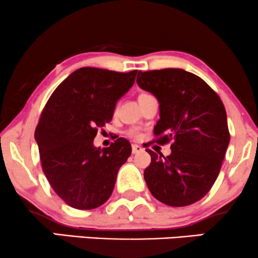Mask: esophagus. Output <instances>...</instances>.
Returning a JSON list of instances; mask_svg holds the SVG:
<instances>
[{
	"mask_svg": "<svg viewBox=\"0 0 258 258\" xmlns=\"http://www.w3.org/2000/svg\"><path fill=\"white\" fill-rule=\"evenodd\" d=\"M143 151H144V149H143L140 145H137V144L132 145V153H135V155H136V153H140Z\"/></svg>",
	"mask_w": 258,
	"mask_h": 258,
	"instance_id": "1",
	"label": "esophagus"
}]
</instances>
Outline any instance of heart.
Returning <instances> with one entry per match:
<instances>
[{
    "mask_svg": "<svg viewBox=\"0 0 258 258\" xmlns=\"http://www.w3.org/2000/svg\"><path fill=\"white\" fill-rule=\"evenodd\" d=\"M142 95H145V94H142ZM128 135L130 136H132V137H138L139 136V133L136 131V130H130L128 131Z\"/></svg>",
    "mask_w": 258,
    "mask_h": 258,
    "instance_id": "obj_1",
    "label": "heart"
}]
</instances>
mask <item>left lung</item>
Instances as JSON below:
<instances>
[{"mask_svg": "<svg viewBox=\"0 0 258 258\" xmlns=\"http://www.w3.org/2000/svg\"><path fill=\"white\" fill-rule=\"evenodd\" d=\"M138 75V86L159 102L153 142H172L167 157L146 149L151 163L144 171L145 182L163 204L188 206L204 198L219 175L230 143L226 110L216 91L188 71L162 69Z\"/></svg>", "mask_w": 258, "mask_h": 258, "instance_id": "obj_1", "label": "left lung"}]
</instances>
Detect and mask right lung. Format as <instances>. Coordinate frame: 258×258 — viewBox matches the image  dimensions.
I'll list each match as a JSON object with an SVG mask.
<instances>
[{"instance_id": "1", "label": "right lung", "mask_w": 258, "mask_h": 258, "mask_svg": "<svg viewBox=\"0 0 258 258\" xmlns=\"http://www.w3.org/2000/svg\"><path fill=\"white\" fill-rule=\"evenodd\" d=\"M137 73L81 68L56 88L42 109L34 133L42 171L71 207L93 210L112 195L131 144L118 138L101 150L93 142L97 130L112 120L116 102L133 86Z\"/></svg>"}]
</instances>
